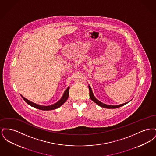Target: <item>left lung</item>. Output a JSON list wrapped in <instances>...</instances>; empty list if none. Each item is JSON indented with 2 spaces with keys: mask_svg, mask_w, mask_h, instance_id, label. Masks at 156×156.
Instances as JSON below:
<instances>
[{
  "mask_svg": "<svg viewBox=\"0 0 156 156\" xmlns=\"http://www.w3.org/2000/svg\"><path fill=\"white\" fill-rule=\"evenodd\" d=\"M88 87H89V97H90V99H91L92 101H93L95 103H96L97 105H98L99 106H101V107H102V108H108V109H115V108H119V107H120V106H123V105H126V104H127L128 102H130V101H129V102H126V103H125V104H120V105H106V104H104V103L100 102L99 100H98L97 98L95 97V96L94 95L92 89H91V88H90V87L89 85L88 86Z\"/></svg>",
  "mask_w": 156,
  "mask_h": 156,
  "instance_id": "1",
  "label": "left lung"
}]
</instances>
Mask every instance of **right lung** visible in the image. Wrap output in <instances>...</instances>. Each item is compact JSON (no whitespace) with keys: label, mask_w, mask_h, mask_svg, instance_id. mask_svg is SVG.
<instances>
[{"label":"right lung","mask_w":156,"mask_h":156,"mask_svg":"<svg viewBox=\"0 0 156 156\" xmlns=\"http://www.w3.org/2000/svg\"><path fill=\"white\" fill-rule=\"evenodd\" d=\"M69 87H68L65 90L62 97L57 102L51 105H50V106H42V105H40L33 103L30 101H29L28 99H27L26 98H25L24 97H23L22 95H21V96L22 97L23 99L25 101V102L32 107H34L35 108H37V109H38L40 110H42V111H51V110H54L57 108H58L62 104L65 103V102L67 101L68 98L69 97Z\"/></svg>","instance_id":"1"}]
</instances>
